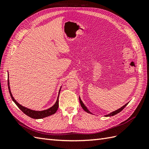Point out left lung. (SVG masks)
Segmentation results:
<instances>
[{
  "label": "left lung",
  "mask_w": 149,
  "mask_h": 149,
  "mask_svg": "<svg viewBox=\"0 0 149 149\" xmlns=\"http://www.w3.org/2000/svg\"><path fill=\"white\" fill-rule=\"evenodd\" d=\"M79 102H80V104H81V106L82 108H83V109L84 110V111L87 112H89V113H91V112H89V111L87 109L86 107V106L84 105V104L83 103L82 101L81 100L80 97H79ZM128 103H129V102H128ZM128 103L125 104L124 106H123V107H120V109H118V110H116V111H114V112H111V113H110L109 114H108V115H107V116H114V115L117 114H118V113H119V112H120V111H123V110L124 109V107H125L126 106H127V105L128 104Z\"/></svg>",
  "instance_id": "1"
}]
</instances>
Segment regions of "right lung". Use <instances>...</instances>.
Masks as SVG:
<instances>
[{"mask_svg": "<svg viewBox=\"0 0 149 149\" xmlns=\"http://www.w3.org/2000/svg\"><path fill=\"white\" fill-rule=\"evenodd\" d=\"M8 91H9L10 94V96L12 100H13V101L15 103V104L18 106V107L19 108V109L24 112V114H25L26 116H28L29 117H30L31 118H33V119H42L44 118H46L47 116H51L53 114H55V112H56V111L58 110V106H59V101H58V98H59V94L60 93V91H59V94H58V99L56 100V103L54 104L52 107H51L50 108H49L47 110H44V111H33V110H31L30 109H28V108L25 107L24 106H22V105L19 104V103H18L15 100V99L13 98V97L12 96V94L11 93L10 91V86H9V80L8 79Z\"/></svg>", "mask_w": 149, "mask_h": 149, "instance_id": "obj_1", "label": "right lung"}]
</instances>
